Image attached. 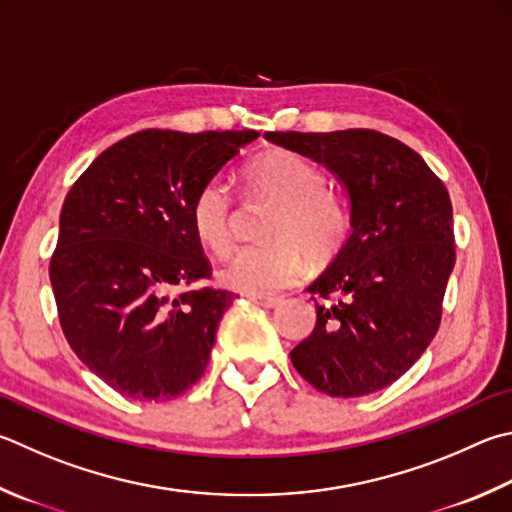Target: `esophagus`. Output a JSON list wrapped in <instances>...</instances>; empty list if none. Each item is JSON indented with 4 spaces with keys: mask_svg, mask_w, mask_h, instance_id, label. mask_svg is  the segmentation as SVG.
<instances>
[{
    "mask_svg": "<svg viewBox=\"0 0 512 512\" xmlns=\"http://www.w3.org/2000/svg\"><path fill=\"white\" fill-rule=\"evenodd\" d=\"M257 306H264V309H273V306L280 304V297H271V295H250Z\"/></svg>",
    "mask_w": 512,
    "mask_h": 512,
    "instance_id": "obj_1",
    "label": "esophagus"
}]
</instances>
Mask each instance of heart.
I'll use <instances>...</instances> for the list:
<instances>
[{"label":"heart","mask_w":512,"mask_h":512,"mask_svg":"<svg viewBox=\"0 0 512 512\" xmlns=\"http://www.w3.org/2000/svg\"><path fill=\"white\" fill-rule=\"evenodd\" d=\"M248 188L280 203L268 226V244L241 246L219 268V280L241 293L266 295L297 282L306 268V249L315 262L331 259L349 235V212L327 179L306 156L271 150L246 167ZM192 230L212 253L232 241V199L224 181L201 185L190 206Z\"/></svg>","instance_id":"obj_1"}]
</instances>
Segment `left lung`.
<instances>
[{"label":"left lung","mask_w":512,"mask_h":512,"mask_svg":"<svg viewBox=\"0 0 512 512\" xmlns=\"http://www.w3.org/2000/svg\"><path fill=\"white\" fill-rule=\"evenodd\" d=\"M264 138L327 165L351 203L347 244L309 286L323 302L311 336L291 351L293 367L322 394L378 392L439 331L457 259L450 194L412 147L374 129Z\"/></svg>","instance_id":"obj_1"}]
</instances>
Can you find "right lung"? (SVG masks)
I'll list each match as a JSON object with an SVG mask.
<instances>
[{"instance_id": "add662e5", "label": "right lung", "mask_w": 512, "mask_h": 512, "mask_svg": "<svg viewBox=\"0 0 512 512\" xmlns=\"http://www.w3.org/2000/svg\"><path fill=\"white\" fill-rule=\"evenodd\" d=\"M257 136L143 129L71 185L49 264L60 327L76 356L123 396L170 401L206 371L235 293L190 288L212 275L190 206Z\"/></svg>"}]
</instances>
